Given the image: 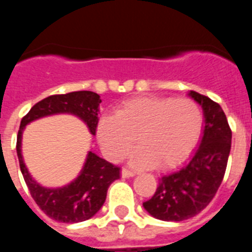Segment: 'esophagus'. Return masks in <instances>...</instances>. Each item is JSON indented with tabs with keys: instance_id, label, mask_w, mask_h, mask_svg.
<instances>
[{
	"instance_id": "1",
	"label": "esophagus",
	"mask_w": 252,
	"mask_h": 252,
	"mask_svg": "<svg viewBox=\"0 0 252 252\" xmlns=\"http://www.w3.org/2000/svg\"><path fill=\"white\" fill-rule=\"evenodd\" d=\"M134 175H135L134 171L128 170V169H122V178H131Z\"/></svg>"
}]
</instances>
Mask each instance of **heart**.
<instances>
[{
	"instance_id": "b5f03b06",
	"label": "heart",
	"mask_w": 252,
	"mask_h": 252,
	"mask_svg": "<svg viewBox=\"0 0 252 252\" xmlns=\"http://www.w3.org/2000/svg\"><path fill=\"white\" fill-rule=\"evenodd\" d=\"M203 113L191 99L142 97L104 115L97 124V139L109 160L119 161L130 152L131 164L139 168L165 169L187 158L200 137Z\"/></svg>"
}]
</instances>
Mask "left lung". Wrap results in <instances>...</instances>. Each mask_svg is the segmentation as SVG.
I'll return each instance as SVG.
<instances>
[{"label":"left lung","mask_w":252,"mask_h":252,"mask_svg":"<svg viewBox=\"0 0 252 252\" xmlns=\"http://www.w3.org/2000/svg\"><path fill=\"white\" fill-rule=\"evenodd\" d=\"M188 95L203 108V135L188 161L161 176L152 199L143 203L149 215L163 221H183L209 205L224 179L231 149V130L221 107L197 92Z\"/></svg>","instance_id":"1"}]
</instances>
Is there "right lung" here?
<instances>
[{
	"mask_svg": "<svg viewBox=\"0 0 252 252\" xmlns=\"http://www.w3.org/2000/svg\"><path fill=\"white\" fill-rule=\"evenodd\" d=\"M97 93L91 91L72 92L51 95L33 107L21 121L17 135V150L20 168L31 195L41 210L51 219L65 224L86 221L94 216L103 206L109 185L119 179L118 166L88 152L83 168L76 179L61 188H47L32 178L22 155V134L26 126L37 119L56 114H70L81 119L92 135L95 134L99 118V104Z\"/></svg>",
	"mask_w": 252,
	"mask_h": 252,
	"instance_id": "1",
	"label": "right lung"
}]
</instances>
